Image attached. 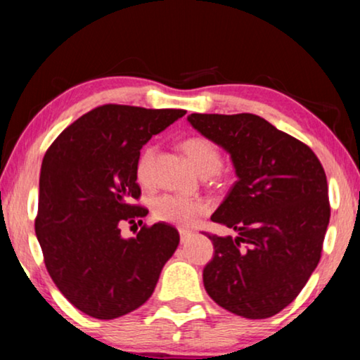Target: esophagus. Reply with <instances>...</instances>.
<instances>
[{
  "label": "esophagus",
  "mask_w": 360,
  "mask_h": 360,
  "mask_svg": "<svg viewBox=\"0 0 360 360\" xmlns=\"http://www.w3.org/2000/svg\"><path fill=\"white\" fill-rule=\"evenodd\" d=\"M179 233H180V240H181V243H186V240H188L191 236H193V233H191V231H186V229H180Z\"/></svg>",
  "instance_id": "esophagus-1"
}]
</instances>
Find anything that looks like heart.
I'll list each match as a JSON object with an SVG mask.
<instances>
[{
    "instance_id": "b5f03b06",
    "label": "heart",
    "mask_w": 360,
    "mask_h": 360,
    "mask_svg": "<svg viewBox=\"0 0 360 360\" xmlns=\"http://www.w3.org/2000/svg\"><path fill=\"white\" fill-rule=\"evenodd\" d=\"M181 149L188 157L191 165L201 176L216 175L223 165V155L218 147L203 136H190L181 142ZM155 147L147 146L141 150L136 160V180L142 185L150 181L152 165L155 159ZM208 211V205L203 200L188 198V196L162 193L152 200V214L157 221H164L180 228L193 226L201 214Z\"/></svg>"
}]
</instances>
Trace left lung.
Instances as JSON below:
<instances>
[{
	"instance_id": "1",
	"label": "left lung",
	"mask_w": 360,
	"mask_h": 360,
	"mask_svg": "<svg viewBox=\"0 0 360 360\" xmlns=\"http://www.w3.org/2000/svg\"><path fill=\"white\" fill-rule=\"evenodd\" d=\"M188 121L229 152L238 175L211 216L238 238L208 234L214 254L203 269L206 292L238 316H274L298 297L321 259L331 216L321 162L250 112H193Z\"/></svg>"
}]
</instances>
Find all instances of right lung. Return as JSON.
Returning a JSON list of instances; mask_svg holds the SVG:
<instances>
[{
  "label": "right lung",
  "mask_w": 360,
  "mask_h": 360,
  "mask_svg": "<svg viewBox=\"0 0 360 360\" xmlns=\"http://www.w3.org/2000/svg\"><path fill=\"white\" fill-rule=\"evenodd\" d=\"M185 112L98 106L44 155L36 216L44 264L63 297L88 316L115 319L144 304L180 243L167 223L144 224L131 239L121 226L149 213L134 203L142 146Z\"/></svg>",
  "instance_id": "obj_1"
}]
</instances>
